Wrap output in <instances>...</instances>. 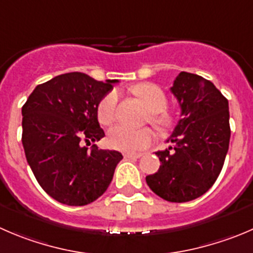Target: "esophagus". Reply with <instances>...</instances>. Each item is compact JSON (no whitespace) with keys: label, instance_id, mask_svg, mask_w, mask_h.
<instances>
[{"label":"esophagus","instance_id":"1","mask_svg":"<svg viewBox=\"0 0 253 253\" xmlns=\"http://www.w3.org/2000/svg\"><path fill=\"white\" fill-rule=\"evenodd\" d=\"M142 154L141 153H125V158L128 159H138L141 158Z\"/></svg>","mask_w":253,"mask_h":253}]
</instances>
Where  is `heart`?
<instances>
[{
  "label": "heart",
  "mask_w": 253,
  "mask_h": 253,
  "mask_svg": "<svg viewBox=\"0 0 253 253\" xmlns=\"http://www.w3.org/2000/svg\"><path fill=\"white\" fill-rule=\"evenodd\" d=\"M132 91L152 112L151 120L156 126L161 128L170 126L173 121L171 116L163 111L167 107V96L158 85L152 83H141L134 85ZM117 102H119V94L116 90H112L102 97L97 106V119L100 124L109 126L115 121ZM107 139L112 148L132 153V152L146 149L153 142L154 133L149 128L134 129L124 125H119L110 129Z\"/></svg>",
  "instance_id": "obj_1"
}]
</instances>
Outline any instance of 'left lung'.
Listing matches in <instances>:
<instances>
[{
  "instance_id": "1",
  "label": "left lung",
  "mask_w": 253,
  "mask_h": 253,
  "mask_svg": "<svg viewBox=\"0 0 253 253\" xmlns=\"http://www.w3.org/2000/svg\"><path fill=\"white\" fill-rule=\"evenodd\" d=\"M170 91L181 119L167 141L173 146L156 152L161 167L146 181L162 199L185 203L205 194L221 171L231 134L229 101L211 82L186 72Z\"/></svg>"
}]
</instances>
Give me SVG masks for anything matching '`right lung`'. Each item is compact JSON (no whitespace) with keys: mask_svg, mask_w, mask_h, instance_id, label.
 <instances>
[{"mask_svg":"<svg viewBox=\"0 0 253 253\" xmlns=\"http://www.w3.org/2000/svg\"><path fill=\"white\" fill-rule=\"evenodd\" d=\"M116 82H97L78 72L61 74L38 85L22 107L27 162L44 192L61 204L95 202L124 158L117 151L84 146L105 136L97 106Z\"/></svg>","mask_w":253,"mask_h":253,"instance_id":"add662e5","label":"right lung"}]
</instances>
